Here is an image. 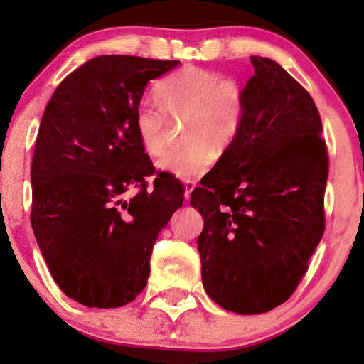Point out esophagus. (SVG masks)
I'll list each match as a JSON object with an SVG mask.
<instances>
[{
	"label": "esophagus",
	"mask_w": 364,
	"mask_h": 364,
	"mask_svg": "<svg viewBox=\"0 0 364 364\" xmlns=\"http://www.w3.org/2000/svg\"><path fill=\"white\" fill-rule=\"evenodd\" d=\"M194 188H196V183H193V181H186V183H184V186H183V189H184V199L189 200L191 193H193Z\"/></svg>",
	"instance_id": "esophagus-1"
}]
</instances>
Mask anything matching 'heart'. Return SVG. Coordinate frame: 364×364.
I'll list each match as a JSON object with an SVG mask.
<instances>
[{"mask_svg": "<svg viewBox=\"0 0 364 364\" xmlns=\"http://www.w3.org/2000/svg\"><path fill=\"white\" fill-rule=\"evenodd\" d=\"M159 102L143 101L134 112V130L144 149L156 156L164 149L171 119H186L181 149L164 152L157 167L180 180H193L212 167L217 151L236 139L245 114L241 86L217 72L188 65L165 77L157 86Z\"/></svg>", "mask_w": 364, "mask_h": 364, "instance_id": "heart-1", "label": "heart"}]
</instances>
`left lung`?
Masks as SVG:
<instances>
[{"label":"left lung","instance_id":"1","mask_svg":"<svg viewBox=\"0 0 364 364\" xmlns=\"http://www.w3.org/2000/svg\"><path fill=\"white\" fill-rule=\"evenodd\" d=\"M241 130L191 194L204 217L202 282L228 311L291 297L324 232L328 151L315 101L273 59L250 56Z\"/></svg>","mask_w":364,"mask_h":364}]
</instances>
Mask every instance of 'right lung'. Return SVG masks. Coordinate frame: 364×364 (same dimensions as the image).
I'll use <instances>...</instances> for the list:
<instances>
[{
    "label": "right lung",
    "mask_w": 364,
    "mask_h": 364,
    "mask_svg": "<svg viewBox=\"0 0 364 364\" xmlns=\"http://www.w3.org/2000/svg\"><path fill=\"white\" fill-rule=\"evenodd\" d=\"M180 64L97 56L54 91L32 162V228L51 276L67 297L117 308L146 287L159 232L183 205L176 178L160 173L134 130L151 80ZM139 193L130 200L126 193Z\"/></svg>",
    "instance_id": "right-lung-1"
}]
</instances>
